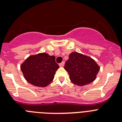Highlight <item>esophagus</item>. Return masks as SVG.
Returning a JSON list of instances; mask_svg holds the SVG:
<instances>
[{
	"mask_svg": "<svg viewBox=\"0 0 122 122\" xmlns=\"http://www.w3.org/2000/svg\"><path fill=\"white\" fill-rule=\"evenodd\" d=\"M64 65H65V62H62V63H60V64H59V66H60V67H62V66H64Z\"/></svg>",
	"mask_w": 122,
	"mask_h": 122,
	"instance_id": "34e87169",
	"label": "esophagus"
}]
</instances>
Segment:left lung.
Listing matches in <instances>:
<instances>
[{
    "mask_svg": "<svg viewBox=\"0 0 122 122\" xmlns=\"http://www.w3.org/2000/svg\"><path fill=\"white\" fill-rule=\"evenodd\" d=\"M71 81L79 86L89 84L95 80L100 67L89 56L73 52L64 66Z\"/></svg>",
    "mask_w": 122,
    "mask_h": 122,
    "instance_id": "8db88e82",
    "label": "left lung"
}]
</instances>
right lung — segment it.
<instances>
[{"mask_svg": "<svg viewBox=\"0 0 122 122\" xmlns=\"http://www.w3.org/2000/svg\"><path fill=\"white\" fill-rule=\"evenodd\" d=\"M59 68L55 56L45 52L30 56L21 65L25 80L33 86L41 87L50 84Z\"/></svg>", "mask_w": 122, "mask_h": 122, "instance_id": "add662e5", "label": "right lung"}]
</instances>
